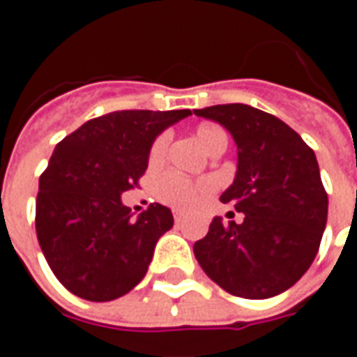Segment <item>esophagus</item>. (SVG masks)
Wrapping results in <instances>:
<instances>
[{
  "mask_svg": "<svg viewBox=\"0 0 357 357\" xmlns=\"http://www.w3.org/2000/svg\"><path fill=\"white\" fill-rule=\"evenodd\" d=\"M174 220H176V224H181L183 222V212L181 210H174Z\"/></svg>",
  "mask_w": 357,
  "mask_h": 357,
  "instance_id": "obj_1",
  "label": "esophagus"
}]
</instances>
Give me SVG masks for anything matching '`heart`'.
I'll return each mask as SVG.
<instances>
[{"instance_id":"1","label":"heart","mask_w":357,"mask_h":357,"mask_svg":"<svg viewBox=\"0 0 357 357\" xmlns=\"http://www.w3.org/2000/svg\"><path fill=\"white\" fill-rule=\"evenodd\" d=\"M195 135L210 155L224 153L227 147V133L216 124H201L195 130ZM168 143H170L168 133L156 135L155 141L151 143L147 153V162L151 168H156L164 162L168 153ZM212 191H214V183L210 179H189L176 172H164L162 176L156 178L153 185V193L158 201L179 210L193 208L208 195H212Z\"/></svg>"}]
</instances>
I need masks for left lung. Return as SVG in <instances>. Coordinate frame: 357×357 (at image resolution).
Here are the masks:
<instances>
[{"label": "left lung", "instance_id": "1", "mask_svg": "<svg viewBox=\"0 0 357 357\" xmlns=\"http://www.w3.org/2000/svg\"><path fill=\"white\" fill-rule=\"evenodd\" d=\"M229 130L239 151L237 176L220 201L245 214L241 224L214 218L195 258L224 291L269 298L304 275L327 224V191L312 149L292 128L248 105L195 110Z\"/></svg>", "mask_w": 357, "mask_h": 357}]
</instances>
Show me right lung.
Listing matches in <instances>:
<instances>
[{"mask_svg":"<svg viewBox=\"0 0 357 357\" xmlns=\"http://www.w3.org/2000/svg\"><path fill=\"white\" fill-rule=\"evenodd\" d=\"M189 114V109L116 110L57 143L40 176L36 235L66 291L109 302L145 277L156 241L174 218L158 202L133 218L120 195L139 185L156 135Z\"/></svg>","mask_w":357,"mask_h":357,"instance_id":"obj_1","label":"right lung"}]
</instances>
